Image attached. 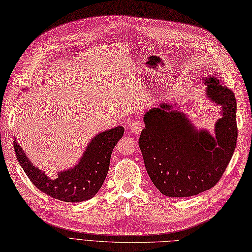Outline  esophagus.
Returning <instances> with one entry per match:
<instances>
[{
	"instance_id": "34e87169",
	"label": "esophagus",
	"mask_w": 252,
	"mask_h": 252,
	"mask_svg": "<svg viewBox=\"0 0 252 252\" xmlns=\"http://www.w3.org/2000/svg\"><path fill=\"white\" fill-rule=\"evenodd\" d=\"M143 127H144V125L141 123L140 120H135V121H133L131 125L128 126L127 129L134 135H139L141 133Z\"/></svg>"
}]
</instances>
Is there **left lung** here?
Returning a JSON list of instances; mask_svg holds the SVG:
<instances>
[{"instance_id": "1", "label": "left lung", "mask_w": 252, "mask_h": 252, "mask_svg": "<svg viewBox=\"0 0 252 252\" xmlns=\"http://www.w3.org/2000/svg\"><path fill=\"white\" fill-rule=\"evenodd\" d=\"M207 96L222 106L215 137L197 131L182 112L168 104L147 111L139 138L146 171L159 191L169 197H189L215 186L237 145V101L234 92L216 77L203 80Z\"/></svg>"}]
</instances>
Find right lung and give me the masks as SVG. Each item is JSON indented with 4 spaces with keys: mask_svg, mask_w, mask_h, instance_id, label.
Instances as JSON below:
<instances>
[{
    "mask_svg": "<svg viewBox=\"0 0 252 252\" xmlns=\"http://www.w3.org/2000/svg\"><path fill=\"white\" fill-rule=\"evenodd\" d=\"M124 133L121 126L100 132L92 138L76 166L58 172L57 178L53 179L33 165L15 138L13 145L18 163L36 188L58 200L81 202L92 198L101 188L109 171L112 151Z\"/></svg>",
    "mask_w": 252,
    "mask_h": 252,
    "instance_id": "right-lung-1",
    "label": "right lung"
}]
</instances>
